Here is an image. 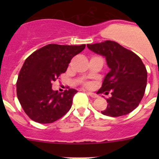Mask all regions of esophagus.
Returning <instances> with one entry per match:
<instances>
[{"instance_id": "esophagus-1", "label": "esophagus", "mask_w": 159, "mask_h": 159, "mask_svg": "<svg viewBox=\"0 0 159 159\" xmlns=\"http://www.w3.org/2000/svg\"><path fill=\"white\" fill-rule=\"evenodd\" d=\"M87 94H89V96H91V98H98V95L96 94H94V93H92V92H87Z\"/></svg>"}]
</instances>
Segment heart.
I'll return each instance as SVG.
<instances>
[{"label": "heart", "instance_id": "heart-1", "mask_svg": "<svg viewBox=\"0 0 159 159\" xmlns=\"http://www.w3.org/2000/svg\"><path fill=\"white\" fill-rule=\"evenodd\" d=\"M85 86L86 87H90V86H91V84H90V83H85Z\"/></svg>", "mask_w": 159, "mask_h": 159}]
</instances>
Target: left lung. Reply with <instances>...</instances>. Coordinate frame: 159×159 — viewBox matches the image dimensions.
I'll return each mask as SVG.
<instances>
[{
	"label": "left lung",
	"instance_id": "8db88e82",
	"mask_svg": "<svg viewBox=\"0 0 159 159\" xmlns=\"http://www.w3.org/2000/svg\"><path fill=\"white\" fill-rule=\"evenodd\" d=\"M87 47L104 56L110 68L98 91L105 94L111 91V97L106 99L108 106L102 113L119 117L135 109L143 98L147 84V70L142 59L115 41H105L87 44Z\"/></svg>",
	"mask_w": 159,
	"mask_h": 159
}]
</instances>
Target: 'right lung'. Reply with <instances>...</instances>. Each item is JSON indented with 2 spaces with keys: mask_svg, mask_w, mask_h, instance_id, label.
<instances>
[{
  "mask_svg": "<svg viewBox=\"0 0 159 159\" xmlns=\"http://www.w3.org/2000/svg\"><path fill=\"white\" fill-rule=\"evenodd\" d=\"M84 48L85 44H51L25 60L17 81V95L30 119L41 124L52 123L70 110L77 90L58 92L52 90V82L66 71L72 57Z\"/></svg>",
  "mask_w": 159,
  "mask_h": 159,
  "instance_id": "right-lung-1",
  "label": "right lung"
}]
</instances>
